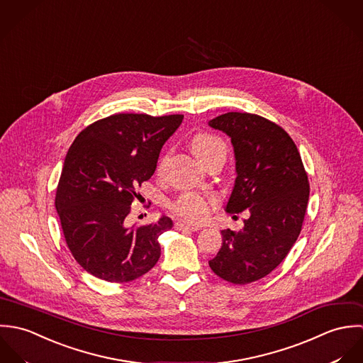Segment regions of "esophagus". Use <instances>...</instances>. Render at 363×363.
I'll return each instance as SVG.
<instances>
[{"label":"esophagus","mask_w":363,"mask_h":363,"mask_svg":"<svg viewBox=\"0 0 363 363\" xmlns=\"http://www.w3.org/2000/svg\"><path fill=\"white\" fill-rule=\"evenodd\" d=\"M175 228H177V230H191V231H198V230H201V225L189 224V223H186V221H177V223H175Z\"/></svg>","instance_id":"obj_1"}]
</instances>
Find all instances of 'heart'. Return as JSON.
<instances>
[{
	"instance_id": "obj_1",
	"label": "heart",
	"mask_w": 363,
	"mask_h": 363,
	"mask_svg": "<svg viewBox=\"0 0 363 363\" xmlns=\"http://www.w3.org/2000/svg\"><path fill=\"white\" fill-rule=\"evenodd\" d=\"M191 147L201 161L218 151L225 152L224 142L209 133L196 135L191 142ZM218 203V196L212 192L189 191L179 195L171 203V211L188 223L199 224L209 218Z\"/></svg>"
}]
</instances>
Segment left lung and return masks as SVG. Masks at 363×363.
Instances as JSON below:
<instances>
[{
  "mask_svg": "<svg viewBox=\"0 0 363 363\" xmlns=\"http://www.w3.org/2000/svg\"><path fill=\"white\" fill-rule=\"evenodd\" d=\"M209 125L234 147L237 178L225 212L250 213L240 231H221V248L209 265L221 279L245 285L271 274L289 254L306 215L308 178L279 125L247 112H227Z\"/></svg>",
  "mask_w": 363,
  "mask_h": 363,
  "instance_id": "left-lung-1",
  "label": "left lung"
}]
</instances>
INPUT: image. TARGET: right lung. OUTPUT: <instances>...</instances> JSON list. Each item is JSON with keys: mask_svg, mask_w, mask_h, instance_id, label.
<instances>
[{"mask_svg": "<svg viewBox=\"0 0 363 363\" xmlns=\"http://www.w3.org/2000/svg\"><path fill=\"white\" fill-rule=\"evenodd\" d=\"M184 115L116 113L86 126L70 147L56 192V209L75 261L113 284L130 282L158 261V237L172 227L162 216L126 225L138 188L157 168L164 143ZM142 196V195H140Z\"/></svg>", "mask_w": 363, "mask_h": 363, "instance_id": "1", "label": "right lung"}]
</instances>
